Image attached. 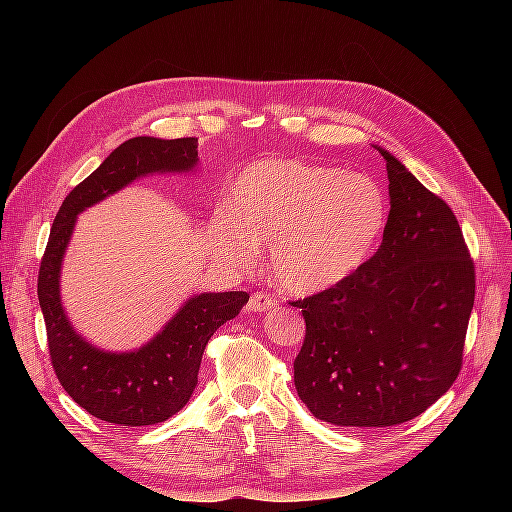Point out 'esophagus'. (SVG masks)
<instances>
[{"instance_id": "obj_1", "label": "esophagus", "mask_w": 512, "mask_h": 512, "mask_svg": "<svg viewBox=\"0 0 512 512\" xmlns=\"http://www.w3.org/2000/svg\"><path fill=\"white\" fill-rule=\"evenodd\" d=\"M275 307H277V299H273L271 294H265V292H254L250 301H247V305H245L247 312H252V314L269 312V309H275Z\"/></svg>"}]
</instances>
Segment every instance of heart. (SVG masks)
<instances>
[{
	"mask_svg": "<svg viewBox=\"0 0 512 512\" xmlns=\"http://www.w3.org/2000/svg\"><path fill=\"white\" fill-rule=\"evenodd\" d=\"M386 226L378 183L342 168L260 160L235 177L209 224L222 258L245 265L269 241L275 280L297 294L337 286L374 252Z\"/></svg>",
	"mask_w": 512,
	"mask_h": 512,
	"instance_id": "heart-1",
	"label": "heart"
}]
</instances>
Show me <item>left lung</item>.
Returning a JSON list of instances; mask_svg holds the SVG:
<instances>
[{
  "label": "left lung",
  "mask_w": 512,
  "mask_h": 512,
  "mask_svg": "<svg viewBox=\"0 0 512 512\" xmlns=\"http://www.w3.org/2000/svg\"><path fill=\"white\" fill-rule=\"evenodd\" d=\"M391 211L378 252L344 282L294 301L305 342L294 386L339 427L412 421L451 389L474 307V262L459 222L389 151Z\"/></svg>",
  "instance_id": "obj_1"
}]
</instances>
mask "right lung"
Masks as SVG:
<instances>
[{"mask_svg": "<svg viewBox=\"0 0 512 512\" xmlns=\"http://www.w3.org/2000/svg\"><path fill=\"white\" fill-rule=\"evenodd\" d=\"M198 138L136 136L119 145L59 207L40 262L38 301L55 374L66 393L100 421L143 427L164 423L188 404L211 335L235 318L250 294L200 292L185 301L160 333L128 352L94 346L76 333L61 305L59 277L76 218L136 179L194 173Z\"/></svg>", "mask_w": 512, "mask_h": 512, "instance_id": "obj_1", "label": "right lung"}]
</instances>
